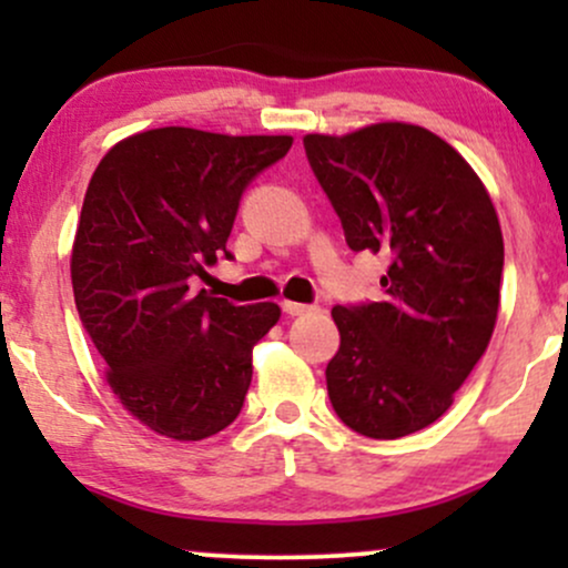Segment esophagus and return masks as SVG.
I'll list each match as a JSON object with an SVG mask.
<instances>
[{"mask_svg": "<svg viewBox=\"0 0 568 568\" xmlns=\"http://www.w3.org/2000/svg\"><path fill=\"white\" fill-rule=\"evenodd\" d=\"M283 312L285 315L296 317V315H306V312H312L310 304H298V302H283Z\"/></svg>", "mask_w": 568, "mask_h": 568, "instance_id": "1", "label": "esophagus"}]
</instances>
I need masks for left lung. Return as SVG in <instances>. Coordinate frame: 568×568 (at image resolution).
Returning <instances> with one entry per match:
<instances>
[{
  "label": "left lung",
  "mask_w": 568,
  "mask_h": 568,
  "mask_svg": "<svg viewBox=\"0 0 568 568\" xmlns=\"http://www.w3.org/2000/svg\"><path fill=\"white\" fill-rule=\"evenodd\" d=\"M352 251L389 258L382 302L334 306L331 406L355 433L395 440L438 422L491 342L505 243L470 162L427 128L376 122L304 135Z\"/></svg>",
  "instance_id": "1"
}]
</instances>
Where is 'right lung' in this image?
<instances>
[{"mask_svg": "<svg viewBox=\"0 0 568 568\" xmlns=\"http://www.w3.org/2000/svg\"><path fill=\"white\" fill-rule=\"evenodd\" d=\"M291 143L154 128L116 141L98 162L71 245L74 302L106 384L152 433L211 438L243 408L253 347L280 306H234L189 291V277L230 256L243 189Z\"/></svg>", "mask_w": 568, "mask_h": 568, "instance_id": "add662e5", "label": "right lung"}]
</instances>
